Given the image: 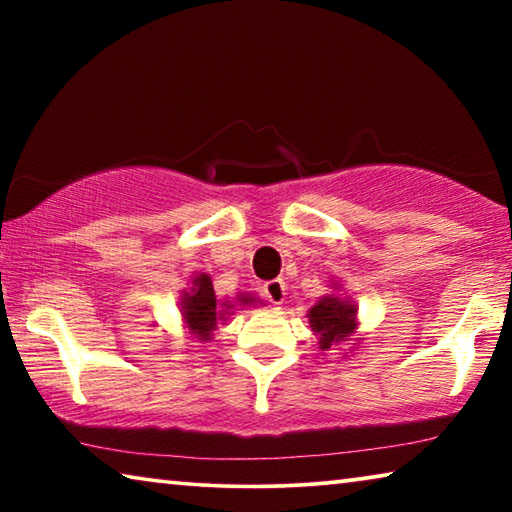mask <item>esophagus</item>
<instances>
[{"mask_svg":"<svg viewBox=\"0 0 512 512\" xmlns=\"http://www.w3.org/2000/svg\"><path fill=\"white\" fill-rule=\"evenodd\" d=\"M264 293H266V298L273 302V305H282L284 298H287V282L280 280V277H277V280L266 282Z\"/></svg>","mask_w":512,"mask_h":512,"instance_id":"1","label":"esophagus"}]
</instances>
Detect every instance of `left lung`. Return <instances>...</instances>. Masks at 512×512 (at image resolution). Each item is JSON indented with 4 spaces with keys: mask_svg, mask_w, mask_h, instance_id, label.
Here are the masks:
<instances>
[{
    "mask_svg": "<svg viewBox=\"0 0 512 512\" xmlns=\"http://www.w3.org/2000/svg\"><path fill=\"white\" fill-rule=\"evenodd\" d=\"M309 325L318 336L320 350H332L334 345L348 341L357 329V307L341 296L320 298L309 309Z\"/></svg>",
    "mask_w": 512,
    "mask_h": 512,
    "instance_id": "8db88e82",
    "label": "left lung"
}]
</instances>
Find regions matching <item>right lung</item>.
<instances>
[{
  "label": "right lung",
  "mask_w": 512,
  "mask_h": 512,
  "mask_svg": "<svg viewBox=\"0 0 512 512\" xmlns=\"http://www.w3.org/2000/svg\"><path fill=\"white\" fill-rule=\"evenodd\" d=\"M239 305H250L255 302L253 296L239 293ZM235 307L232 302H219L214 296L212 277L207 273H198L192 277V287L180 296V311H183V320L198 341H210L212 332L216 329L219 320H225L230 309Z\"/></svg>",
  "instance_id": "1"
}]
</instances>
